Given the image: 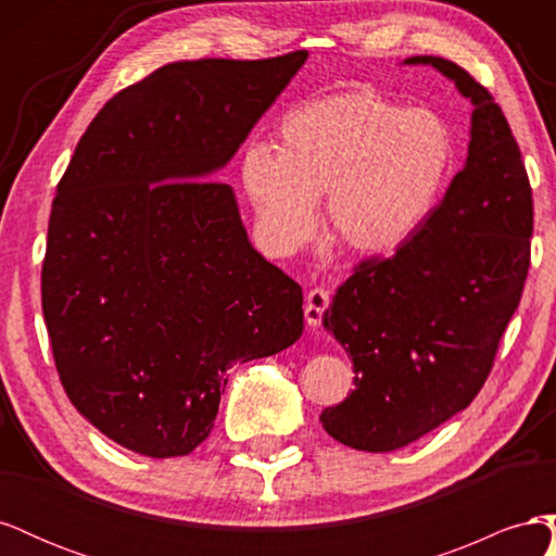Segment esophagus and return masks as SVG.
Returning a JSON list of instances; mask_svg holds the SVG:
<instances>
[{
    "instance_id": "1",
    "label": "esophagus",
    "mask_w": 556,
    "mask_h": 556,
    "mask_svg": "<svg viewBox=\"0 0 556 556\" xmlns=\"http://www.w3.org/2000/svg\"><path fill=\"white\" fill-rule=\"evenodd\" d=\"M329 304H331V294L325 288H313L306 296V323L311 327H317L323 323Z\"/></svg>"
}]
</instances>
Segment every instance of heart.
Returning a JSON list of instances; mask_svg holds the SVG:
<instances>
[{
  "mask_svg": "<svg viewBox=\"0 0 556 556\" xmlns=\"http://www.w3.org/2000/svg\"><path fill=\"white\" fill-rule=\"evenodd\" d=\"M276 148L248 143L239 176L262 233L278 250L313 237L317 197L327 192L333 243L359 255L390 252L429 220L454 164L445 117L376 90L292 106L278 121Z\"/></svg>",
  "mask_w": 556,
  "mask_h": 556,
  "instance_id": "1",
  "label": "heart"
}]
</instances>
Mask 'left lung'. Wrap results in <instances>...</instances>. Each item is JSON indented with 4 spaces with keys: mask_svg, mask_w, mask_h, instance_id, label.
<instances>
[{
    "mask_svg": "<svg viewBox=\"0 0 556 556\" xmlns=\"http://www.w3.org/2000/svg\"><path fill=\"white\" fill-rule=\"evenodd\" d=\"M473 102L464 169L392 257L355 264L325 327L355 364V392L319 415L339 443L392 452L468 408L490 378L531 266L533 197L510 125L459 64L417 55Z\"/></svg>",
    "mask_w": 556,
    "mask_h": 556,
    "instance_id": "1",
    "label": "left lung"
}]
</instances>
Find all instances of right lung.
<instances>
[{"instance_id": "obj_1", "label": "right lung", "mask_w": 556, "mask_h": 556, "mask_svg": "<svg viewBox=\"0 0 556 556\" xmlns=\"http://www.w3.org/2000/svg\"><path fill=\"white\" fill-rule=\"evenodd\" d=\"M306 62L185 60L111 97L58 182L41 306L66 396L111 441L182 457L227 371L304 331V294L250 245L225 166Z\"/></svg>"}]
</instances>
